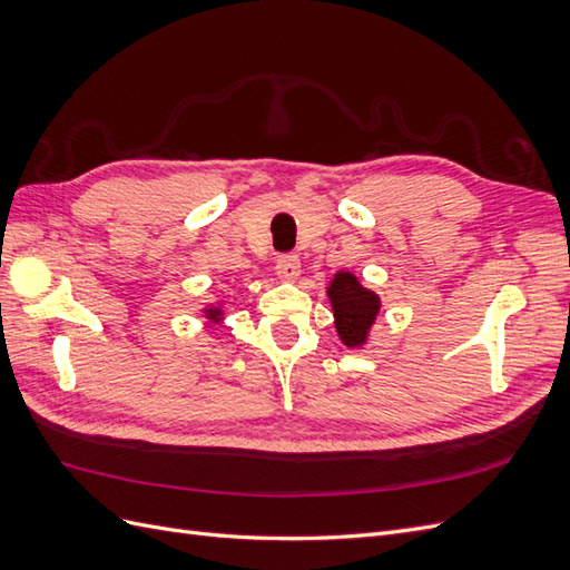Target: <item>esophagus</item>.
Instances as JSON below:
<instances>
[{"instance_id": "1", "label": "esophagus", "mask_w": 570, "mask_h": 570, "mask_svg": "<svg viewBox=\"0 0 570 570\" xmlns=\"http://www.w3.org/2000/svg\"><path fill=\"white\" fill-rule=\"evenodd\" d=\"M275 273L281 275V281H287V283L297 281L302 273V264H299L297 254H283L278 262H275Z\"/></svg>"}]
</instances>
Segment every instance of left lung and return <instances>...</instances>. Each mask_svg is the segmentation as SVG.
<instances>
[{
	"label": "left lung",
	"mask_w": 570,
	"mask_h": 570,
	"mask_svg": "<svg viewBox=\"0 0 570 570\" xmlns=\"http://www.w3.org/2000/svg\"><path fill=\"white\" fill-rule=\"evenodd\" d=\"M325 295L331 299L340 342L350 350L366 347L373 325L383 308L377 292L361 283L356 273L337 271L333 278L327 281Z\"/></svg>",
	"instance_id": "8db88e82"
}]
</instances>
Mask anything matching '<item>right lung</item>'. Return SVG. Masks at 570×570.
Masks as SVG:
<instances>
[{"label":"right lung","instance_id":"1","mask_svg":"<svg viewBox=\"0 0 570 570\" xmlns=\"http://www.w3.org/2000/svg\"><path fill=\"white\" fill-rule=\"evenodd\" d=\"M226 302L223 299H216V302H209V304H204L202 306V316H204V321H206V325H218V323H223V318H226Z\"/></svg>","mask_w":570,"mask_h":570}]
</instances>
